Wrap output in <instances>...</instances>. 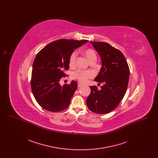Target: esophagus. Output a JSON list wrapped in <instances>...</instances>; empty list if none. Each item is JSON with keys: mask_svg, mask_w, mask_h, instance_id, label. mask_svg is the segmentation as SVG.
Returning a JSON list of instances; mask_svg holds the SVG:
<instances>
[{"mask_svg": "<svg viewBox=\"0 0 158 158\" xmlns=\"http://www.w3.org/2000/svg\"><path fill=\"white\" fill-rule=\"evenodd\" d=\"M82 86V85L81 84V83H77V86L79 88V87H81V86Z\"/></svg>", "mask_w": 158, "mask_h": 158, "instance_id": "1", "label": "esophagus"}]
</instances>
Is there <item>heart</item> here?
<instances>
[{
    "label": "heart",
    "mask_w": 158,
    "mask_h": 158,
    "mask_svg": "<svg viewBox=\"0 0 158 158\" xmlns=\"http://www.w3.org/2000/svg\"><path fill=\"white\" fill-rule=\"evenodd\" d=\"M83 54L89 62H91L92 61H96L97 59V54L94 50L91 48L85 50L83 52ZM77 56V53L76 52H73L70 56L69 62V65L70 66L72 67L75 66ZM72 76L73 78L77 79L80 82L85 83L88 81L89 79H90L93 76V74L90 71L78 70L75 71V72H73Z\"/></svg>",
    "instance_id": "1"
}]
</instances>
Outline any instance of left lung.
I'll return each instance as SVG.
<instances>
[{
  "label": "left lung",
  "mask_w": 158,
  "mask_h": 158,
  "mask_svg": "<svg viewBox=\"0 0 158 158\" xmlns=\"http://www.w3.org/2000/svg\"><path fill=\"white\" fill-rule=\"evenodd\" d=\"M102 60L100 72L94 81L102 83L101 89L90 86L86 105L91 111L104 114L110 113L120 104L127 89L130 69L123 54L104 42H92Z\"/></svg>",
  "instance_id": "left-lung-1"
}]
</instances>
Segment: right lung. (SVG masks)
<instances>
[{"instance_id": "obj_1", "label": "right lung", "mask_w": 158, "mask_h": 158, "mask_svg": "<svg viewBox=\"0 0 158 158\" xmlns=\"http://www.w3.org/2000/svg\"><path fill=\"white\" fill-rule=\"evenodd\" d=\"M88 42L61 39L53 41L38 53L34 61L31 80L33 95L43 108L51 112L66 109L77 89V83L72 81L63 86L60 79L69 68V57L74 50Z\"/></svg>"}]
</instances>
